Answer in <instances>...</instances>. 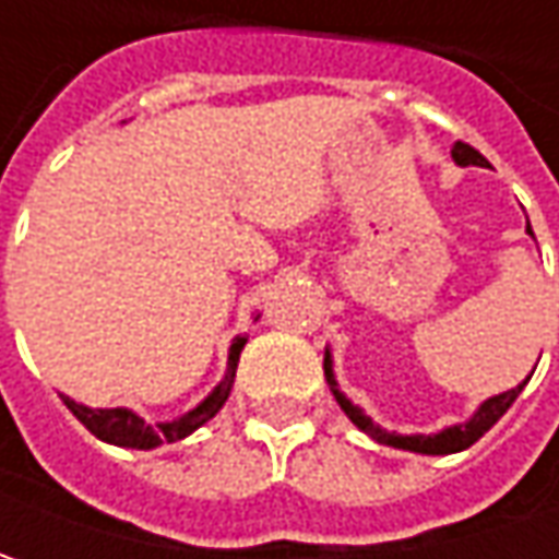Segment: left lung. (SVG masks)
<instances>
[{
  "label": "left lung",
  "instance_id": "1",
  "mask_svg": "<svg viewBox=\"0 0 559 559\" xmlns=\"http://www.w3.org/2000/svg\"><path fill=\"white\" fill-rule=\"evenodd\" d=\"M451 158L454 164H461V167H488L483 155L473 148V145H466V142H454V148H451ZM526 233L535 239V233H532V226L526 224ZM323 373H326V382H330V392L338 401V407L345 411V417L355 423L360 432H367L370 439L379 441V444H389V448H401V451H414V454H457V451H466L469 444H476V441L483 439L485 432L498 423V419L504 417L507 411H510V404L520 397V392L526 389L528 379H523L516 389H507L501 395L488 397L483 401L479 407H476V414L466 419V423H454V426H444L439 432H432V436H397V432H389V429H382L379 423L367 417L360 407H357L352 397L345 395L342 389H338V382H335L333 373V355H330V348H326V355H323Z\"/></svg>",
  "mask_w": 559,
  "mask_h": 559
}]
</instances>
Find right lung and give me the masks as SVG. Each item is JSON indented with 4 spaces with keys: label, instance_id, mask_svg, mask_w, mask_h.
Masks as SVG:
<instances>
[{
    "label": "right lung",
    "instance_id": "add662e5",
    "mask_svg": "<svg viewBox=\"0 0 559 559\" xmlns=\"http://www.w3.org/2000/svg\"><path fill=\"white\" fill-rule=\"evenodd\" d=\"M258 320V317H254ZM246 335H236L229 345V357H226V373L224 379L211 389V395L199 401L192 411H186L183 417L167 419V423H145L140 414L127 411V407H86L76 404L74 397L61 395V401L68 404V411L74 414L96 439L118 444V448H136V451H152L162 448L167 441H180L186 436H192L199 426H204L207 419L214 417L226 404V397L233 392V379H236V367H239V355L246 348Z\"/></svg>",
    "mask_w": 559,
    "mask_h": 559
}]
</instances>
